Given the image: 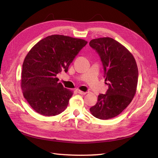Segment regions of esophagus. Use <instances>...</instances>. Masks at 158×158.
Instances as JSON below:
<instances>
[{
    "label": "esophagus",
    "mask_w": 158,
    "mask_h": 158,
    "mask_svg": "<svg viewBox=\"0 0 158 158\" xmlns=\"http://www.w3.org/2000/svg\"><path fill=\"white\" fill-rule=\"evenodd\" d=\"M76 91H77V92H78V94H86V92H82V91H81V90H78V89H77L76 90Z\"/></svg>",
    "instance_id": "obj_1"
}]
</instances>
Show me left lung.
<instances>
[{"label": "left lung", "instance_id": "obj_1", "mask_svg": "<svg viewBox=\"0 0 158 158\" xmlns=\"http://www.w3.org/2000/svg\"><path fill=\"white\" fill-rule=\"evenodd\" d=\"M103 66L104 78L109 88L100 94L98 101L90 110L96 118L106 120L117 116L127 108L136 92L138 68L135 60L129 50L110 37L90 41Z\"/></svg>", "mask_w": 158, "mask_h": 158}]
</instances>
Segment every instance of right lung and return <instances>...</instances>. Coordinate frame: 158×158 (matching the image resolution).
<instances>
[{
  "instance_id": "right-lung-1",
  "label": "right lung",
  "mask_w": 158,
  "mask_h": 158,
  "mask_svg": "<svg viewBox=\"0 0 158 158\" xmlns=\"http://www.w3.org/2000/svg\"><path fill=\"white\" fill-rule=\"evenodd\" d=\"M87 41L61 35L46 37L35 45L23 64L21 88L37 113L55 116L67 108L73 92L59 82L57 75L69 66Z\"/></svg>"
}]
</instances>
